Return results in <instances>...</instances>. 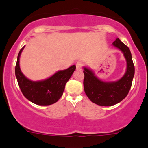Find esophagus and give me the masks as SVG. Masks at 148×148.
I'll return each instance as SVG.
<instances>
[{
  "mask_svg": "<svg viewBox=\"0 0 148 148\" xmlns=\"http://www.w3.org/2000/svg\"><path fill=\"white\" fill-rule=\"evenodd\" d=\"M83 64H84L82 62H80V61H79V62H77V64H76V67H77V69H81L82 68Z\"/></svg>",
  "mask_w": 148,
  "mask_h": 148,
  "instance_id": "34e87169",
  "label": "esophagus"
}]
</instances>
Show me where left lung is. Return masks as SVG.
<instances>
[{
    "label": "left lung",
    "instance_id": "obj_1",
    "mask_svg": "<svg viewBox=\"0 0 148 148\" xmlns=\"http://www.w3.org/2000/svg\"><path fill=\"white\" fill-rule=\"evenodd\" d=\"M112 45L123 53L127 69L122 78L115 82H104L96 77L92 70L84 67V89L89 99L100 106H112L120 102L127 95L135 74V66L130 50L118 38Z\"/></svg>",
    "mask_w": 148,
    "mask_h": 148
}]
</instances>
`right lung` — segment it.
Here are the masks:
<instances>
[{
    "mask_svg": "<svg viewBox=\"0 0 148 148\" xmlns=\"http://www.w3.org/2000/svg\"><path fill=\"white\" fill-rule=\"evenodd\" d=\"M24 46L19 51L15 74L23 96L38 105H50L59 100L63 95L65 85L76 69L73 65L64 70H60L49 78L41 81H31L22 73L19 65L20 56Z\"/></svg>",
    "mask_w": 148,
    "mask_h": 148,
    "instance_id": "right-lung-1",
    "label": "right lung"
}]
</instances>
